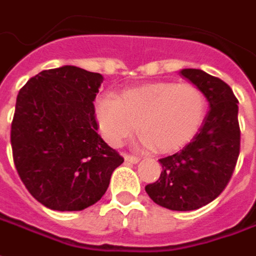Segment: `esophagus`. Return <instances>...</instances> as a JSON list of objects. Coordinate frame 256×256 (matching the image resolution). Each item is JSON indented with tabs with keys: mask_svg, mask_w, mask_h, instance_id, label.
I'll return each mask as SVG.
<instances>
[{
	"mask_svg": "<svg viewBox=\"0 0 256 256\" xmlns=\"http://www.w3.org/2000/svg\"><path fill=\"white\" fill-rule=\"evenodd\" d=\"M124 158L126 162H131V164H136V162H139V157L132 156V154H124Z\"/></svg>",
	"mask_w": 256,
	"mask_h": 256,
	"instance_id": "1",
	"label": "esophagus"
}]
</instances>
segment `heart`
<instances>
[{"instance_id": "heart-1", "label": "heart", "mask_w": 256, "mask_h": 256, "mask_svg": "<svg viewBox=\"0 0 256 256\" xmlns=\"http://www.w3.org/2000/svg\"><path fill=\"white\" fill-rule=\"evenodd\" d=\"M206 96L193 84L153 82L124 90L117 99L104 95L95 117L104 140L120 146L138 130L140 142L158 152H174L190 142L204 122Z\"/></svg>"}]
</instances>
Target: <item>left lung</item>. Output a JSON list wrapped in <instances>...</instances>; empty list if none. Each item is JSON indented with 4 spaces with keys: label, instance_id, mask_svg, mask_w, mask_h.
I'll use <instances>...</instances> for the list:
<instances>
[{
    "label": "left lung",
    "instance_id": "obj_1",
    "mask_svg": "<svg viewBox=\"0 0 256 256\" xmlns=\"http://www.w3.org/2000/svg\"><path fill=\"white\" fill-rule=\"evenodd\" d=\"M180 74L206 94L210 112L188 146L158 160L160 178L144 190L164 208L193 211L215 200L233 175L240 154L238 100L218 77L198 68H183Z\"/></svg>",
    "mask_w": 256,
    "mask_h": 256
}]
</instances>
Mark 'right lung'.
Returning a JSON list of instances; mask_svg holds the SVG:
<instances>
[{
	"label": "right lung",
	"mask_w": 256,
	"mask_h": 256,
	"mask_svg": "<svg viewBox=\"0 0 256 256\" xmlns=\"http://www.w3.org/2000/svg\"><path fill=\"white\" fill-rule=\"evenodd\" d=\"M99 73L63 66L38 73L16 98L10 144L30 194L56 211H81L102 198L124 158L98 134Z\"/></svg>",
	"instance_id": "obj_1"
}]
</instances>
